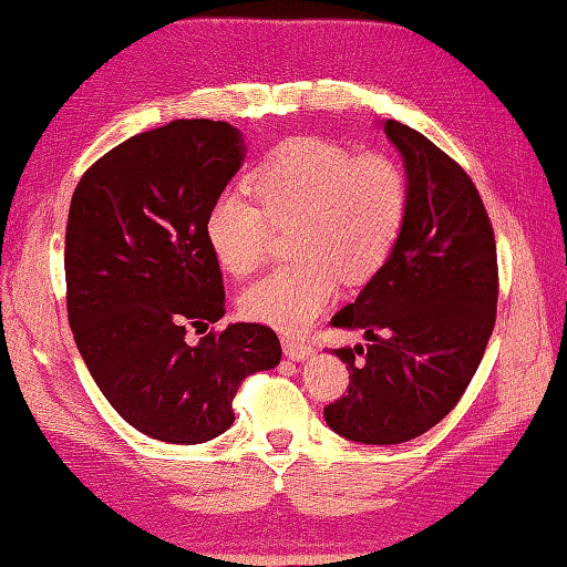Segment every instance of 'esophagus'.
Wrapping results in <instances>:
<instances>
[{
	"label": "esophagus",
	"instance_id": "esophagus-1",
	"mask_svg": "<svg viewBox=\"0 0 567 567\" xmlns=\"http://www.w3.org/2000/svg\"><path fill=\"white\" fill-rule=\"evenodd\" d=\"M281 343H284V355L288 360H293V362H303L306 358L313 355V348L311 346L298 343V340H293V338H284Z\"/></svg>",
	"mask_w": 567,
	"mask_h": 567
}]
</instances>
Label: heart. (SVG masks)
<instances>
[{"instance_id": "1", "label": "heart", "mask_w": 567, "mask_h": 567, "mask_svg": "<svg viewBox=\"0 0 567 567\" xmlns=\"http://www.w3.org/2000/svg\"><path fill=\"white\" fill-rule=\"evenodd\" d=\"M256 197L227 189L207 215V239L224 269L244 276L269 251L271 224H291L296 261L279 266L239 296L244 318L301 333L333 303L338 279L375 274L408 215V179L380 153L296 135L276 145L254 173Z\"/></svg>"}]
</instances>
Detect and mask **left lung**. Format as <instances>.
Instances as JSON below:
<instances>
[{"instance_id":"8db88e82","label":"left lung","mask_w":567,"mask_h":567,"mask_svg":"<svg viewBox=\"0 0 567 567\" xmlns=\"http://www.w3.org/2000/svg\"><path fill=\"white\" fill-rule=\"evenodd\" d=\"M408 173V215L394 249L336 328L370 343L338 348L348 394L328 404L330 430L360 444H402L450 414L496 323L494 227L462 165L422 133L384 121Z\"/></svg>"}]
</instances>
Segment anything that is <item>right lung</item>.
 Here are the masks:
<instances>
[{"instance_id":"right-lung-1","label":"right lung","mask_w":567,"mask_h":567,"mask_svg":"<svg viewBox=\"0 0 567 567\" xmlns=\"http://www.w3.org/2000/svg\"><path fill=\"white\" fill-rule=\"evenodd\" d=\"M244 163L237 127L173 121L127 137L71 197L66 308L81 358L113 410L153 440L202 444L227 432L244 378L281 362L271 328L224 316L207 215Z\"/></svg>"}]
</instances>
